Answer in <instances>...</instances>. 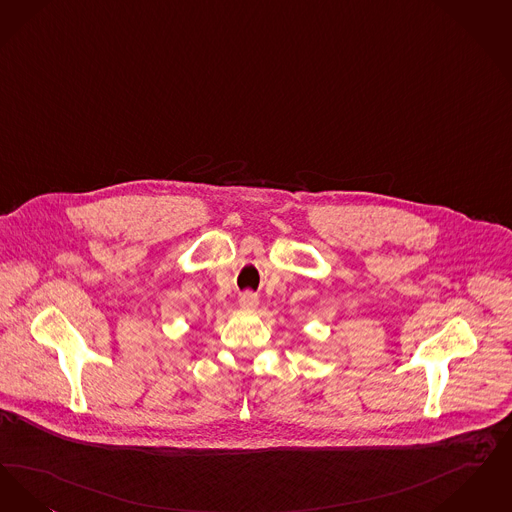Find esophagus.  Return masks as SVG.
I'll return each instance as SVG.
<instances>
[{
    "label": "esophagus",
    "instance_id": "34e87169",
    "mask_svg": "<svg viewBox=\"0 0 512 512\" xmlns=\"http://www.w3.org/2000/svg\"><path fill=\"white\" fill-rule=\"evenodd\" d=\"M239 304H241V308H243V310H254V308L258 306V296H256L254 292L246 290V292L241 294V298H239Z\"/></svg>",
    "mask_w": 512,
    "mask_h": 512
}]
</instances>
